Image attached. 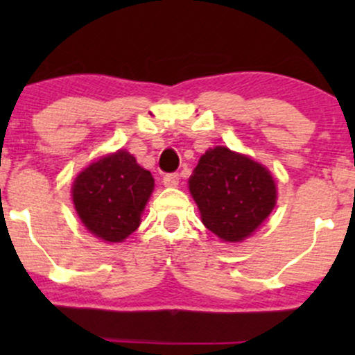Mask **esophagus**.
I'll return each mask as SVG.
<instances>
[{
  "label": "esophagus",
  "mask_w": 355,
  "mask_h": 355,
  "mask_svg": "<svg viewBox=\"0 0 355 355\" xmlns=\"http://www.w3.org/2000/svg\"><path fill=\"white\" fill-rule=\"evenodd\" d=\"M178 182H180V177H178V173H166L164 177V185L165 187H177Z\"/></svg>",
  "instance_id": "esophagus-1"
}]
</instances>
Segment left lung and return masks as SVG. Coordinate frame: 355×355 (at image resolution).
Wrapping results in <instances>:
<instances>
[{
	"label": "left lung",
	"instance_id": "left-lung-1",
	"mask_svg": "<svg viewBox=\"0 0 355 355\" xmlns=\"http://www.w3.org/2000/svg\"><path fill=\"white\" fill-rule=\"evenodd\" d=\"M189 189L203 225L225 242L250 237L277 202L275 182L266 166L227 146L202 155Z\"/></svg>",
	"mask_w": 355,
	"mask_h": 355
}]
</instances>
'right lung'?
<instances>
[{
	"label": "right lung",
	"instance_id": "1",
	"mask_svg": "<svg viewBox=\"0 0 355 355\" xmlns=\"http://www.w3.org/2000/svg\"><path fill=\"white\" fill-rule=\"evenodd\" d=\"M148 170L125 150L101 157L75 178L73 205L87 230L105 242H123L141 222L153 191Z\"/></svg>",
	"mask_w": 355,
	"mask_h": 355
}]
</instances>
